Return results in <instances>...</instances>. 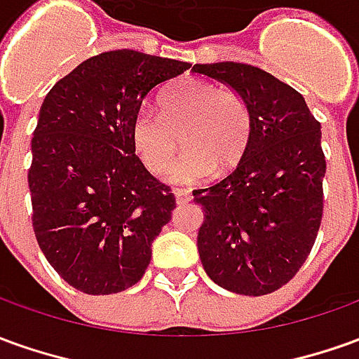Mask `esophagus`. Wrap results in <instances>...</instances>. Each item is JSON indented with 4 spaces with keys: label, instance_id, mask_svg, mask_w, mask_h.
Instances as JSON below:
<instances>
[{
    "label": "esophagus",
    "instance_id": "obj_1",
    "mask_svg": "<svg viewBox=\"0 0 359 359\" xmlns=\"http://www.w3.org/2000/svg\"><path fill=\"white\" fill-rule=\"evenodd\" d=\"M175 200H177V204H187L188 200H190V194H188L187 190H180V188H177L175 192Z\"/></svg>",
    "mask_w": 359,
    "mask_h": 359
}]
</instances>
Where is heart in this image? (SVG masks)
Instances as JSON below:
<instances>
[{"mask_svg":"<svg viewBox=\"0 0 359 359\" xmlns=\"http://www.w3.org/2000/svg\"><path fill=\"white\" fill-rule=\"evenodd\" d=\"M161 114L142 107L132 118L130 137L137 159L154 175L163 172L177 151H184L167 179L175 184H198L217 167L225 171L239 161L250 140V112L231 89L198 77H184L163 91Z\"/></svg>","mask_w":359,"mask_h":359,"instance_id":"heart-1","label":"heart"}]
</instances>
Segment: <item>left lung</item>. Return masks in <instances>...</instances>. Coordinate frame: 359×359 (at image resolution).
<instances>
[{
	"mask_svg": "<svg viewBox=\"0 0 359 359\" xmlns=\"http://www.w3.org/2000/svg\"><path fill=\"white\" fill-rule=\"evenodd\" d=\"M192 72L231 87L250 112L237 167L192 192L204 210L200 260L223 290L266 295L297 274L317 239L327 172L320 124L299 93L260 67L217 62Z\"/></svg>",
	"mask_w": 359,
	"mask_h": 359,
	"instance_id": "obj_1",
	"label": "left lung"
}]
</instances>
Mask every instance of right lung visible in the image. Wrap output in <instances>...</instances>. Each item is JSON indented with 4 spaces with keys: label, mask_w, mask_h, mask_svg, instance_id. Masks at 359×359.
<instances>
[{
    "label": "right lung",
    "mask_w": 359,
    "mask_h": 359,
    "mask_svg": "<svg viewBox=\"0 0 359 359\" xmlns=\"http://www.w3.org/2000/svg\"><path fill=\"white\" fill-rule=\"evenodd\" d=\"M190 64L112 50L85 60L42 102L31 142L32 229L50 266L89 295L140 282L177 208L137 159L130 126L157 85Z\"/></svg>",
    "instance_id": "add662e5"
}]
</instances>
